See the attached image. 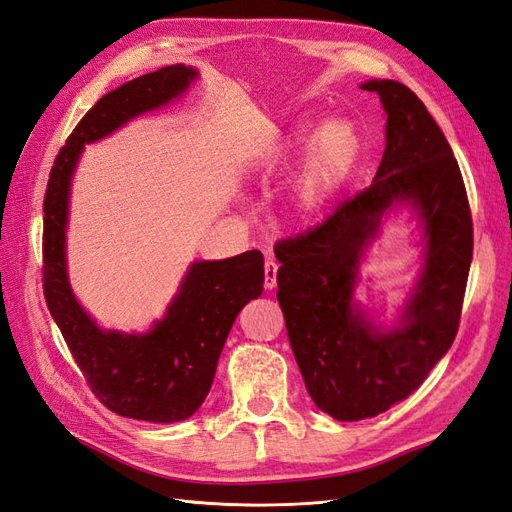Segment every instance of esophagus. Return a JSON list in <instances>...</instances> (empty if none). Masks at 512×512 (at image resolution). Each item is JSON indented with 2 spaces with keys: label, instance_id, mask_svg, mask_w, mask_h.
Wrapping results in <instances>:
<instances>
[{
  "label": "esophagus",
  "instance_id": "34e87169",
  "mask_svg": "<svg viewBox=\"0 0 512 512\" xmlns=\"http://www.w3.org/2000/svg\"><path fill=\"white\" fill-rule=\"evenodd\" d=\"M277 269H280V265L275 260L265 262V288L273 290L277 286Z\"/></svg>",
  "mask_w": 512,
  "mask_h": 512
}]
</instances>
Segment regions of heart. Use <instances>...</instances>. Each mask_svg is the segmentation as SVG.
Instances as JSON below:
<instances>
[{
	"label": "heart",
	"instance_id": "b5f03b06",
	"mask_svg": "<svg viewBox=\"0 0 512 512\" xmlns=\"http://www.w3.org/2000/svg\"><path fill=\"white\" fill-rule=\"evenodd\" d=\"M307 130V123H299L292 130L290 145H299ZM356 153H359V138L344 121H331L316 134L303 175L294 190V209L301 218H314L324 209L350 175Z\"/></svg>",
	"mask_w": 512,
	"mask_h": 512
}]
</instances>
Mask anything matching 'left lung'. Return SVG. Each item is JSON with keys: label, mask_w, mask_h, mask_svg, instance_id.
I'll list each match as a JSON object with an SVG mask.
<instances>
[{"label": "left lung", "mask_w": 512, "mask_h": 512, "mask_svg": "<svg viewBox=\"0 0 512 512\" xmlns=\"http://www.w3.org/2000/svg\"><path fill=\"white\" fill-rule=\"evenodd\" d=\"M386 113V147L374 183L344 200L275 256L294 359L314 404L337 421H363L414 393L457 335L472 262L466 185L438 123L414 91L367 81ZM410 206L424 228V267L396 327L384 330L353 301L360 258L381 220Z\"/></svg>", "instance_id": "left-lung-1"}]
</instances>
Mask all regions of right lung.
Here are the masks:
<instances>
[{
	"mask_svg": "<svg viewBox=\"0 0 512 512\" xmlns=\"http://www.w3.org/2000/svg\"><path fill=\"white\" fill-rule=\"evenodd\" d=\"M196 76L192 66L175 64L108 91L59 149L44 194L46 305L89 389L108 410L136 421L177 423L203 406L232 322L245 303L262 294V254L252 250L226 260H196L164 318L147 333L104 331L76 301L68 282L70 183L85 145L177 100Z\"/></svg>",
	"mask_w": 512,
	"mask_h": 512,
	"instance_id": "right-lung-1",
	"label": "right lung"
}]
</instances>
